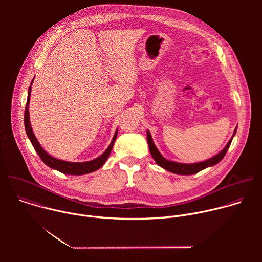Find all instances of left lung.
Masks as SVG:
<instances>
[{
    "mask_svg": "<svg viewBox=\"0 0 262 262\" xmlns=\"http://www.w3.org/2000/svg\"><path fill=\"white\" fill-rule=\"evenodd\" d=\"M236 127L234 129V133L231 137V139L229 140V142L227 143V145L224 147L223 150H221L217 155H215L214 157L203 161V162H199V163H193V164H183V163H177V162H173V161H169L167 159H165L161 152L159 151V149L157 148V146L155 145V142L152 140L151 134L149 130H147V142H148V146H149V150H150V154L154 158V160L156 161V163L164 168L165 170L172 172L174 174H178V175H192L195 173H198L208 167H212L214 165H216L224 157H225L228 148L232 142V139L234 137V135L236 134Z\"/></svg>",
    "mask_w": 262,
    "mask_h": 262,
    "instance_id": "left-lung-1",
    "label": "left lung"
}]
</instances>
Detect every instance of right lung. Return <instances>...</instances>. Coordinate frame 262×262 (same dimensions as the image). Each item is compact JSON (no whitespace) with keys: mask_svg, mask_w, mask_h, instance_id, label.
<instances>
[{"mask_svg":"<svg viewBox=\"0 0 262 262\" xmlns=\"http://www.w3.org/2000/svg\"><path fill=\"white\" fill-rule=\"evenodd\" d=\"M34 82V79L31 82V85L29 87L28 90V98H27V103H26V108H25V128H26V133L28 138L30 139L34 149L36 150V152L38 154V156L40 157L41 161L49 166L52 169H55L61 173L64 174H68V175H84V174H88L91 172H94L96 170H98L99 168H101L103 166V164L105 163V161L107 160L112 148L114 146V143L116 141L117 138V134H118V129L115 132L113 139H112L108 147L105 149V151L100 155L98 158L89 161V162H80V163H73V162H67V161H62L59 159H56L54 157H52L51 155H49L45 149L41 147L40 143L37 140V138L35 137L32 126H31V122H30V113H29V103H30V96H31V89H32V84Z\"/></svg>","mask_w":262,"mask_h":262,"instance_id":"right-lung-1","label":"right lung"}]
</instances>
